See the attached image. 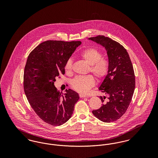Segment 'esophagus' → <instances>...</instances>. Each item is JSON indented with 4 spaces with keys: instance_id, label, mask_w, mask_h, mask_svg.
Masks as SVG:
<instances>
[{
    "instance_id": "obj_1",
    "label": "esophagus",
    "mask_w": 158,
    "mask_h": 158,
    "mask_svg": "<svg viewBox=\"0 0 158 158\" xmlns=\"http://www.w3.org/2000/svg\"><path fill=\"white\" fill-rule=\"evenodd\" d=\"M79 97H80V98H88V96L85 95L83 94H79Z\"/></svg>"
}]
</instances>
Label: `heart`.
<instances>
[{"instance_id": "1", "label": "heart", "mask_w": 158, "mask_h": 158, "mask_svg": "<svg viewBox=\"0 0 158 158\" xmlns=\"http://www.w3.org/2000/svg\"><path fill=\"white\" fill-rule=\"evenodd\" d=\"M80 56L89 64V72H92L98 80L103 79L108 74L109 62L102 57V53L98 48L95 47L86 48L80 53ZM72 68L73 61L72 59H69L64 66L66 73L70 74ZM95 84V79L90 75L77 76L72 81L71 86L76 92L81 94H86Z\"/></svg>"}]
</instances>
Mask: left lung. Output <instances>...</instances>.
<instances>
[{"mask_svg":"<svg viewBox=\"0 0 158 158\" xmlns=\"http://www.w3.org/2000/svg\"><path fill=\"white\" fill-rule=\"evenodd\" d=\"M104 47L109 62L108 73L99 89L108 95L100 97L103 103L101 108L93 110L99 120L110 123L119 119L126 112L135 89V76L129 55L118 42L104 35L88 38Z\"/></svg>","mask_w":158,"mask_h":158,"instance_id":"left-lung-1","label":"left lung"}]
</instances>
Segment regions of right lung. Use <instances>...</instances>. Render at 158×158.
Here are the masks:
<instances>
[{
    "instance_id": "right-lung-1",
    "label": "right lung",
    "mask_w": 158,
    "mask_h": 158,
    "mask_svg": "<svg viewBox=\"0 0 158 158\" xmlns=\"http://www.w3.org/2000/svg\"><path fill=\"white\" fill-rule=\"evenodd\" d=\"M79 41L48 40L29 54L23 73V88L31 107L45 123L59 126L72 117L79 94L70 89L61 95L56 88V77L65 73L66 61L81 44Z\"/></svg>"
}]
</instances>
